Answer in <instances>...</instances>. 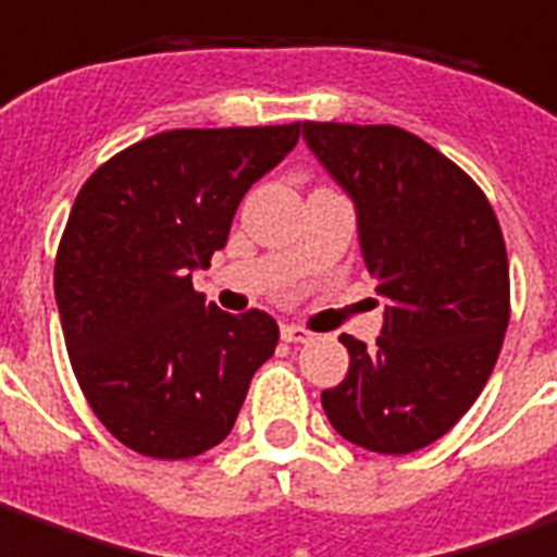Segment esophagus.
Segmentation results:
<instances>
[{
    "mask_svg": "<svg viewBox=\"0 0 557 557\" xmlns=\"http://www.w3.org/2000/svg\"><path fill=\"white\" fill-rule=\"evenodd\" d=\"M282 339L285 343H309L312 339V333L306 327H294V324H287V327H282Z\"/></svg>",
    "mask_w": 557,
    "mask_h": 557,
    "instance_id": "obj_1",
    "label": "esophagus"
}]
</instances>
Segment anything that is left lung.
<instances>
[{"instance_id":"8db88e82","label":"left lung","mask_w":557,"mask_h":557,"mask_svg":"<svg viewBox=\"0 0 557 557\" xmlns=\"http://www.w3.org/2000/svg\"><path fill=\"white\" fill-rule=\"evenodd\" d=\"M302 136L358 206L360 251L388 297L379 348L343 333L348 373L321 394L339 436L409 455L476 403L509 324L497 214L458 163L391 124H315Z\"/></svg>"}]
</instances>
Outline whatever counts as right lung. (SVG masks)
I'll return each instance as SVG.
<instances>
[{
  "label": "right lung",
  "instance_id": "obj_1",
  "mask_svg": "<svg viewBox=\"0 0 557 557\" xmlns=\"http://www.w3.org/2000/svg\"><path fill=\"white\" fill-rule=\"evenodd\" d=\"M300 139V124L169 129L84 182L53 263L66 351L94 416L145 458L184 461L236 424L278 324L227 315L190 270L227 245L248 187Z\"/></svg>",
  "mask_w": 557,
  "mask_h": 557
}]
</instances>
